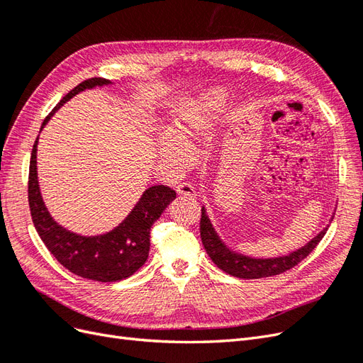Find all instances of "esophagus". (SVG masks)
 Listing matches in <instances>:
<instances>
[{
	"label": "esophagus",
	"mask_w": 363,
	"mask_h": 363,
	"mask_svg": "<svg viewBox=\"0 0 363 363\" xmlns=\"http://www.w3.org/2000/svg\"><path fill=\"white\" fill-rule=\"evenodd\" d=\"M177 194L180 196H186V199H194V196L196 195L195 188H194V186H191L189 183H180L179 188H177Z\"/></svg>",
	"instance_id": "1"
}]
</instances>
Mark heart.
Masks as SVG:
<instances>
[{"label": "heart", "instance_id": "heart-1", "mask_svg": "<svg viewBox=\"0 0 363 363\" xmlns=\"http://www.w3.org/2000/svg\"><path fill=\"white\" fill-rule=\"evenodd\" d=\"M224 100L225 92L223 89H208L192 106L175 115L164 128L167 139L160 140L159 144L160 157L175 167H183L186 163L184 152L192 150L196 136L208 125L212 112Z\"/></svg>", "mask_w": 363, "mask_h": 363}]
</instances>
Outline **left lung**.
Wrapping results in <instances>:
<instances>
[{"label":"left lung","instance_id":"8db88e82","mask_svg":"<svg viewBox=\"0 0 363 363\" xmlns=\"http://www.w3.org/2000/svg\"><path fill=\"white\" fill-rule=\"evenodd\" d=\"M333 215L330 218V221H328V224L333 221ZM200 224H201V228H200L201 240L208 257L212 259V262L219 269H223L224 272L230 274V276L244 279V280L277 276V274H281L284 271L294 268L295 265H298V263L304 257L309 256V252H312L315 247L320 244V240L324 238L328 228V224H327L320 233L309 240V242L288 252V255L284 256L252 257V256L242 255V252L233 250L232 247H228L224 242L221 236H219L215 230L211 218L207 215V208L204 206L201 208Z\"/></svg>","mask_w":363,"mask_h":363}]
</instances>
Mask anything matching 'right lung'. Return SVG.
<instances>
[{
	"label": "right lung",
	"instance_id": "add662e5",
	"mask_svg": "<svg viewBox=\"0 0 363 363\" xmlns=\"http://www.w3.org/2000/svg\"><path fill=\"white\" fill-rule=\"evenodd\" d=\"M106 79H91L80 83L65 95L45 118L40 130L51 116L71 98L94 87L112 86ZM38 142L33 145L28 174V204L33 224L51 255L75 276L95 281H119L136 272L150 252V230L164 208L175 200V192L168 186L156 184L145 189L131 212L115 228L103 235L86 236L65 228L50 215L43 203L38 180Z\"/></svg>",
	"mask_w": 363,
	"mask_h": 363
}]
</instances>
